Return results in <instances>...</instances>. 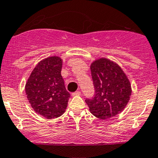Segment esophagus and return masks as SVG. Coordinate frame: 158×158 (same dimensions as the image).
Wrapping results in <instances>:
<instances>
[{
	"instance_id": "obj_1",
	"label": "esophagus",
	"mask_w": 158,
	"mask_h": 158,
	"mask_svg": "<svg viewBox=\"0 0 158 158\" xmlns=\"http://www.w3.org/2000/svg\"><path fill=\"white\" fill-rule=\"evenodd\" d=\"M81 95V92H79V91H77V92H73V94H72V95L73 96H79V95Z\"/></svg>"
}]
</instances>
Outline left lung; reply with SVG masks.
Here are the masks:
<instances>
[{"mask_svg":"<svg viewBox=\"0 0 158 158\" xmlns=\"http://www.w3.org/2000/svg\"><path fill=\"white\" fill-rule=\"evenodd\" d=\"M95 87V97L86 99L89 111L100 119H108L122 112L131 95L128 76L118 63L107 58H98L90 66Z\"/></svg>","mask_w":158,"mask_h":158,"instance_id":"8db88e82","label":"left lung"}]
</instances>
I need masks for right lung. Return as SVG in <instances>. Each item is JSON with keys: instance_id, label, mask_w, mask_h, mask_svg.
<instances>
[{"instance_id": "right-lung-1", "label": "right lung", "mask_w": 158, "mask_h": 158, "mask_svg": "<svg viewBox=\"0 0 158 158\" xmlns=\"http://www.w3.org/2000/svg\"><path fill=\"white\" fill-rule=\"evenodd\" d=\"M63 60L52 56L37 63L25 85V92L35 112L46 118L61 116L67 108L70 94L61 76Z\"/></svg>"}]
</instances>
